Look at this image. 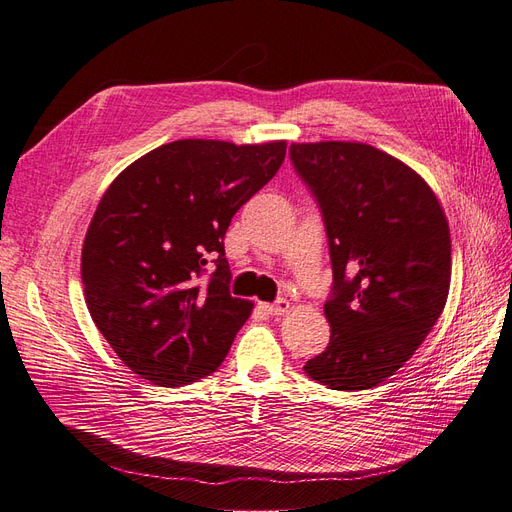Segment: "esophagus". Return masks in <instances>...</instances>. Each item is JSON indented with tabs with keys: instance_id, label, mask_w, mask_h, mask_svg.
Instances as JSON below:
<instances>
[{
	"instance_id": "obj_1",
	"label": "esophagus",
	"mask_w": 512,
	"mask_h": 512,
	"mask_svg": "<svg viewBox=\"0 0 512 512\" xmlns=\"http://www.w3.org/2000/svg\"><path fill=\"white\" fill-rule=\"evenodd\" d=\"M260 307L265 309V312L271 314V316H282V314H286L288 309H290V303L286 299H280V301H275V303H260Z\"/></svg>"
}]
</instances>
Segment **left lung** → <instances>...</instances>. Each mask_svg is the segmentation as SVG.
<instances>
[{"label": "left lung", "instance_id": "1", "mask_svg": "<svg viewBox=\"0 0 512 512\" xmlns=\"http://www.w3.org/2000/svg\"><path fill=\"white\" fill-rule=\"evenodd\" d=\"M327 224L335 292L327 350L305 374L335 391L391 378L425 342L451 288V230L429 183L365 143H292Z\"/></svg>", "mask_w": 512, "mask_h": 512}]
</instances>
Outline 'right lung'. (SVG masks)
Masks as SVG:
<instances>
[{
    "label": "right lung",
    "mask_w": 512,
    "mask_h": 512,
    "mask_svg": "<svg viewBox=\"0 0 512 512\" xmlns=\"http://www.w3.org/2000/svg\"><path fill=\"white\" fill-rule=\"evenodd\" d=\"M284 156L286 141L181 138L108 185L83 241L81 277L91 318L134 374L183 386L222 365L254 309L230 297L224 235ZM209 257L216 271L203 283Z\"/></svg>",
    "instance_id": "add662e5"
}]
</instances>
